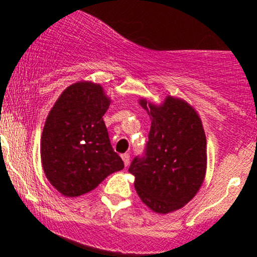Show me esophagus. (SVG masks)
<instances>
[{"instance_id":"obj_1","label":"esophagus","mask_w":257,"mask_h":257,"mask_svg":"<svg viewBox=\"0 0 257 257\" xmlns=\"http://www.w3.org/2000/svg\"><path fill=\"white\" fill-rule=\"evenodd\" d=\"M122 159H123V162H124V166L128 167L129 159H131V156H129V153H124V155H122Z\"/></svg>"}]
</instances>
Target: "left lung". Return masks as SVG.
I'll list each match as a JSON object with an SVG mask.
<instances>
[{
  "label": "left lung",
  "mask_w": 257,
  "mask_h": 257,
  "mask_svg": "<svg viewBox=\"0 0 257 257\" xmlns=\"http://www.w3.org/2000/svg\"><path fill=\"white\" fill-rule=\"evenodd\" d=\"M152 117L143 156L133 159L129 173L145 204L159 214L178 210L198 192L206 168V139L192 106L168 96L162 106L140 100Z\"/></svg>",
  "instance_id": "8db88e82"
}]
</instances>
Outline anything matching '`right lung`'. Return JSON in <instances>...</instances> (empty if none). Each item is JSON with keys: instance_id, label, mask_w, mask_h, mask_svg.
<instances>
[{"instance_id": "obj_1", "label": "right lung", "mask_w": 257, "mask_h": 257, "mask_svg": "<svg viewBox=\"0 0 257 257\" xmlns=\"http://www.w3.org/2000/svg\"><path fill=\"white\" fill-rule=\"evenodd\" d=\"M108 106L99 84L79 82L64 90L47 117L41 159L47 179L64 196L90 192L124 168L102 119Z\"/></svg>"}]
</instances>
